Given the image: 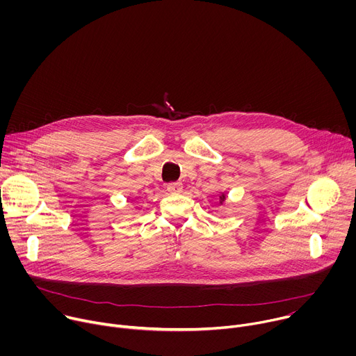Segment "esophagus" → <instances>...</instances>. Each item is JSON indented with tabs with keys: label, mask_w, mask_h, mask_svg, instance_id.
Masks as SVG:
<instances>
[{
	"label": "esophagus",
	"mask_w": 356,
	"mask_h": 356,
	"mask_svg": "<svg viewBox=\"0 0 356 356\" xmlns=\"http://www.w3.org/2000/svg\"><path fill=\"white\" fill-rule=\"evenodd\" d=\"M168 191L169 193H173V194H177V193H181L183 191V184L180 181H175V183H169L166 186Z\"/></svg>",
	"instance_id": "1"
}]
</instances>
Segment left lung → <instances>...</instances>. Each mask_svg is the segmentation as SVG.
<instances>
[{"label": "left lung", "mask_w": 356, "mask_h": 356, "mask_svg": "<svg viewBox=\"0 0 356 356\" xmlns=\"http://www.w3.org/2000/svg\"><path fill=\"white\" fill-rule=\"evenodd\" d=\"M225 198H227V195H225L224 193H221V194H220V204H221V206L224 204V201H225Z\"/></svg>", "instance_id": "8db88e82"}]
</instances>
